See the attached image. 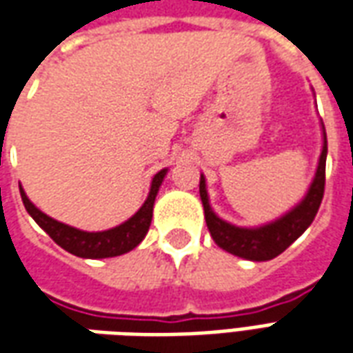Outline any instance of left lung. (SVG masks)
<instances>
[{"mask_svg": "<svg viewBox=\"0 0 353 353\" xmlns=\"http://www.w3.org/2000/svg\"><path fill=\"white\" fill-rule=\"evenodd\" d=\"M321 153H319L318 168L314 174L308 191L303 200L293 206L289 212L280 215L278 219L259 225V227H238L225 221L215 214L208 196L206 177L200 174V200L204 206V217L210 234L214 242L225 252L248 261H270L288 250L296 238L303 234L314 221L318 214L319 204L323 199L325 187V161H327V136L323 123H321Z\"/></svg>", "mask_w": 353, "mask_h": 353, "instance_id": "1", "label": "left lung"}]
</instances>
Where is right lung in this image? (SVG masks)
Masks as SVG:
<instances>
[{"mask_svg": "<svg viewBox=\"0 0 353 353\" xmlns=\"http://www.w3.org/2000/svg\"><path fill=\"white\" fill-rule=\"evenodd\" d=\"M166 174H168V168L154 174L145 202L141 204V208L132 215L130 219H126V221L117 225L113 229L98 230V232L75 229L72 225L60 223L49 217L47 214H43L41 210L28 199L22 187H20V196H22L26 212L34 217V221L60 248H64L65 252L77 255V257H83V259H108V257H117V255L132 252L136 245L141 244V240L145 238L147 230L151 227L154 199L159 194V189H161Z\"/></svg>", "mask_w": 353, "mask_h": 353, "instance_id": "obj_1", "label": "right lung"}]
</instances>
